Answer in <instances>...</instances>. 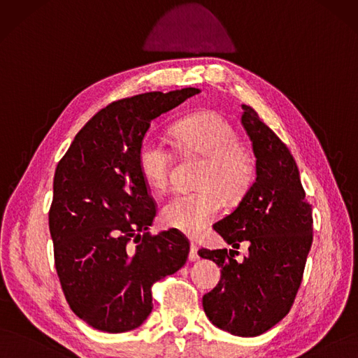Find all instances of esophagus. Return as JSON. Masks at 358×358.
<instances>
[{"label":"esophagus","instance_id":"obj_1","mask_svg":"<svg viewBox=\"0 0 358 358\" xmlns=\"http://www.w3.org/2000/svg\"><path fill=\"white\" fill-rule=\"evenodd\" d=\"M190 261H197L199 259V255H197V245L196 242H190V255H189Z\"/></svg>","mask_w":358,"mask_h":358}]
</instances>
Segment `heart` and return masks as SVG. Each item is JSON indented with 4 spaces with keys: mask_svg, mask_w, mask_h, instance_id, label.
I'll use <instances>...</instances> for the list:
<instances>
[{
    "mask_svg": "<svg viewBox=\"0 0 358 358\" xmlns=\"http://www.w3.org/2000/svg\"><path fill=\"white\" fill-rule=\"evenodd\" d=\"M177 148L184 155L203 156L196 184L201 189L171 196L161 217L166 226L196 236L213 222L226 205L245 196L254 178L252 159L239 144V136L229 119L215 112H199L180 119L171 129ZM137 164L145 182L164 190L174 166L166 144L144 140Z\"/></svg>",
    "mask_w": 358,
    "mask_h": 358,
    "instance_id": "obj_1",
    "label": "heart"
}]
</instances>
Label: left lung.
<instances>
[{
	"label": "left lung",
	"instance_id": "1",
	"mask_svg": "<svg viewBox=\"0 0 358 358\" xmlns=\"http://www.w3.org/2000/svg\"><path fill=\"white\" fill-rule=\"evenodd\" d=\"M242 125L252 141L257 177L231 214L213 229L234 249H199L221 267V280L203 296L217 327L236 336H258L292 308L313 242L311 205L286 144L243 104ZM241 243L250 254L234 259Z\"/></svg>",
	"mask_w": 358,
	"mask_h": 358
}]
</instances>
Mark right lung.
I'll return each instance as SVG.
<instances>
[{
  "instance_id": "obj_1",
  "label": "right lung",
  "mask_w": 358,
  "mask_h": 358,
  "mask_svg": "<svg viewBox=\"0 0 358 358\" xmlns=\"http://www.w3.org/2000/svg\"><path fill=\"white\" fill-rule=\"evenodd\" d=\"M199 92L155 91L110 103L56 168L48 213L55 266L71 310L91 327H138L153 308L152 286L187 261L190 243L180 230L148 231L157 205L137 155L153 119Z\"/></svg>"
}]
</instances>
